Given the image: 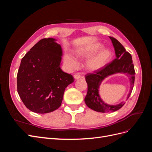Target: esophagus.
<instances>
[{"label": "esophagus", "instance_id": "34e87169", "mask_svg": "<svg viewBox=\"0 0 152 152\" xmlns=\"http://www.w3.org/2000/svg\"><path fill=\"white\" fill-rule=\"evenodd\" d=\"M73 77H74L75 79H76V80H77V79H80V78H81V76H80V75H78V74H75V75H73Z\"/></svg>", "mask_w": 152, "mask_h": 152}]
</instances>
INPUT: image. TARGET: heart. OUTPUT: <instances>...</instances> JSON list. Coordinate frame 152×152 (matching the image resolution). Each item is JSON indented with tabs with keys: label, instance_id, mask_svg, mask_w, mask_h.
<instances>
[{
	"label": "heart",
	"instance_id": "obj_1",
	"mask_svg": "<svg viewBox=\"0 0 152 152\" xmlns=\"http://www.w3.org/2000/svg\"><path fill=\"white\" fill-rule=\"evenodd\" d=\"M100 48V45H96L92 50V52H96ZM89 54V53H86L85 54ZM111 58V51L107 49H103L87 61L86 63V68H87V70L91 72L98 71L107 65V64L110 61ZM64 61H65L66 65L71 69H74L78 66L77 61L69 54L65 55V58H64Z\"/></svg>",
	"mask_w": 152,
	"mask_h": 152
}]
</instances>
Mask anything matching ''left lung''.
I'll return each mask as SVG.
<instances>
[{
  "label": "left lung",
  "instance_id": "8db88e82",
  "mask_svg": "<svg viewBox=\"0 0 152 152\" xmlns=\"http://www.w3.org/2000/svg\"><path fill=\"white\" fill-rule=\"evenodd\" d=\"M110 39L113 45L117 58L101 70L85 76L87 84V93L84 99L85 103L91 109L102 113L115 112L125 104V102H122L117 105H109L103 102L99 95V87L104 78L117 73H126L129 77L131 88L127 99L132 93L135 79V70L131 54L126 51V49L117 39L112 37H110Z\"/></svg>",
  "mask_w": 152,
  "mask_h": 152
}]
</instances>
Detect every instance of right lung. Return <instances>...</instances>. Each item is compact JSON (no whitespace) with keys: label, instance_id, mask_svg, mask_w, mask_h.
Here are the masks:
<instances>
[{"label":"right lung","instance_id":"1","mask_svg":"<svg viewBox=\"0 0 152 152\" xmlns=\"http://www.w3.org/2000/svg\"><path fill=\"white\" fill-rule=\"evenodd\" d=\"M54 39H43L22 58L17 74V91L31 112L47 113L61 104L65 88L74 81L61 70L62 49Z\"/></svg>","mask_w":152,"mask_h":152}]
</instances>
